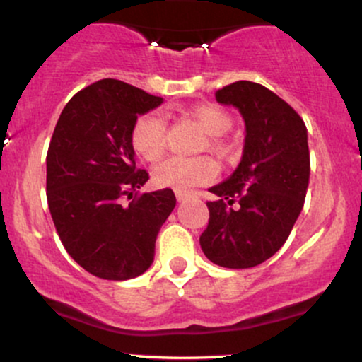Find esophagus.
Wrapping results in <instances>:
<instances>
[{
  "instance_id": "obj_1",
  "label": "esophagus",
  "mask_w": 362,
  "mask_h": 362,
  "mask_svg": "<svg viewBox=\"0 0 362 362\" xmlns=\"http://www.w3.org/2000/svg\"><path fill=\"white\" fill-rule=\"evenodd\" d=\"M175 195H177V201H178V202H180V201H185V199L189 197V194H187V192H182V190H177Z\"/></svg>"
}]
</instances>
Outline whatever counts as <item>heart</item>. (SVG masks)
<instances>
[{
	"label": "heart",
	"instance_id": "b5f03b06",
	"mask_svg": "<svg viewBox=\"0 0 362 362\" xmlns=\"http://www.w3.org/2000/svg\"><path fill=\"white\" fill-rule=\"evenodd\" d=\"M192 117L201 124L207 132V141L204 148H209L216 155L224 156L230 149L228 139L224 138L231 126L233 119L226 110L214 103H202L192 109ZM168 126L167 120L160 112L151 110L141 114L131 129V146L141 158L146 161H156L163 155L167 148ZM218 175V167L211 158H184L172 156L161 161L153 172L156 185L165 189L185 190L194 189L197 185H204L213 182Z\"/></svg>",
	"mask_w": 362,
	"mask_h": 362
}]
</instances>
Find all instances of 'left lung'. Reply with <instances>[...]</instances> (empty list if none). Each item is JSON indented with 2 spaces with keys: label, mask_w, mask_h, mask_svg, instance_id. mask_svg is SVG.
Here are the masks:
<instances>
[{
  "label": "left lung",
  "mask_w": 362,
  "mask_h": 362,
  "mask_svg": "<svg viewBox=\"0 0 362 362\" xmlns=\"http://www.w3.org/2000/svg\"><path fill=\"white\" fill-rule=\"evenodd\" d=\"M216 100L242 112L247 136L238 167L209 189L219 199L207 201L209 224L199 243L216 265L255 267L286 243L305 204L306 126L288 102L259 83H231L216 91Z\"/></svg>",
  "instance_id": "left-lung-1"
}]
</instances>
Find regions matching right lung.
<instances>
[{
  "instance_id": "obj_1",
  "label": "right lung",
  "mask_w": 362,
  "mask_h": 362,
  "mask_svg": "<svg viewBox=\"0 0 362 362\" xmlns=\"http://www.w3.org/2000/svg\"><path fill=\"white\" fill-rule=\"evenodd\" d=\"M161 97L100 80L66 103L47 149V204L66 252L107 281L138 277L151 265L161 224L175 207L172 189L141 194L131 129Z\"/></svg>"
}]
</instances>
